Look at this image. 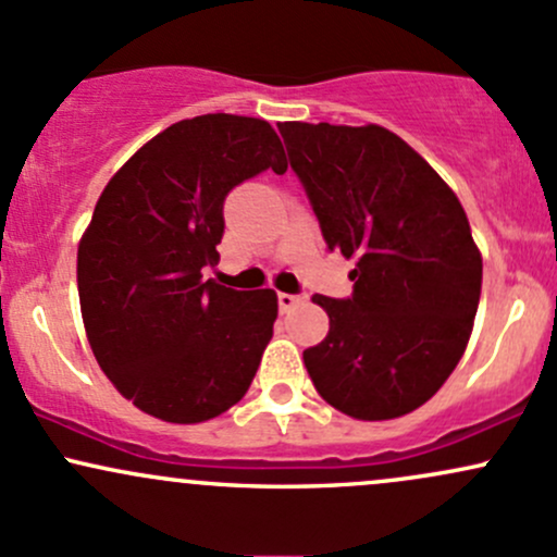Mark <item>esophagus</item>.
Wrapping results in <instances>:
<instances>
[{
	"label": "esophagus",
	"mask_w": 557,
	"mask_h": 557,
	"mask_svg": "<svg viewBox=\"0 0 557 557\" xmlns=\"http://www.w3.org/2000/svg\"><path fill=\"white\" fill-rule=\"evenodd\" d=\"M301 301H304V296H298V293H277V304L283 311L293 309L296 304H301Z\"/></svg>",
	"instance_id": "1"
}]
</instances>
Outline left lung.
I'll return each mask as SVG.
<instances>
[{"instance_id":"obj_1","label":"left lung","mask_w":557,"mask_h":557,"mask_svg":"<svg viewBox=\"0 0 557 557\" xmlns=\"http://www.w3.org/2000/svg\"><path fill=\"white\" fill-rule=\"evenodd\" d=\"M327 250L357 259L348 298L314 296L325 341L304 351L317 394L359 420L425 405L466 351L481 253L466 211L383 126L277 124Z\"/></svg>"}]
</instances>
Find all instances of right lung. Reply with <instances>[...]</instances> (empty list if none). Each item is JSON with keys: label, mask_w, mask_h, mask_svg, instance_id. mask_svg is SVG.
<instances>
[{"label": "right lung", "mask_w": 557, "mask_h": 557, "mask_svg": "<svg viewBox=\"0 0 557 557\" xmlns=\"http://www.w3.org/2000/svg\"><path fill=\"white\" fill-rule=\"evenodd\" d=\"M288 161L261 119L209 113L139 148L108 182L78 246L91 351L134 407L203 423L246 396L277 320L274 290L203 280L230 189Z\"/></svg>", "instance_id": "right-lung-1"}]
</instances>
